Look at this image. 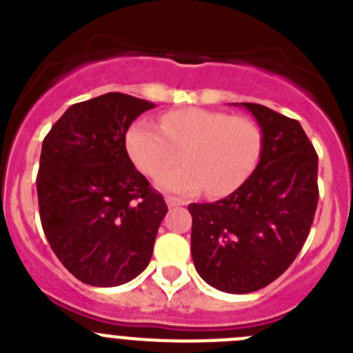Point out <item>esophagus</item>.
Masks as SVG:
<instances>
[{"label": "esophagus", "instance_id": "esophagus-1", "mask_svg": "<svg viewBox=\"0 0 353 353\" xmlns=\"http://www.w3.org/2000/svg\"><path fill=\"white\" fill-rule=\"evenodd\" d=\"M166 205L168 207H180V205H183V201L179 198H174V196H166Z\"/></svg>", "mask_w": 353, "mask_h": 353}]
</instances>
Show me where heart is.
I'll use <instances>...</instances> for the list:
<instances>
[{"label":"heart","mask_w":353,"mask_h":353,"mask_svg":"<svg viewBox=\"0 0 353 353\" xmlns=\"http://www.w3.org/2000/svg\"><path fill=\"white\" fill-rule=\"evenodd\" d=\"M127 154L138 170L157 176L179 160L186 164L157 179L164 191L183 196H226L236 191L256 170L263 136L256 121L203 108H183L161 118L134 121L125 136Z\"/></svg>","instance_id":"1"}]
</instances>
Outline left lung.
<instances>
[{
    "label": "left lung",
    "instance_id": "obj_1",
    "mask_svg": "<svg viewBox=\"0 0 353 353\" xmlns=\"http://www.w3.org/2000/svg\"><path fill=\"white\" fill-rule=\"evenodd\" d=\"M263 136L256 170L214 203H191L192 261L205 283L226 293L270 285L297 258L318 205V155L297 120L235 102Z\"/></svg>",
    "mask_w": 353,
    "mask_h": 353
}]
</instances>
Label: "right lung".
Returning <instances> with one entry per match:
<instances>
[{
  "instance_id": "add662e5",
  "label": "right lung",
  "mask_w": 353,
  "mask_h": 353,
  "mask_svg": "<svg viewBox=\"0 0 353 353\" xmlns=\"http://www.w3.org/2000/svg\"><path fill=\"white\" fill-rule=\"evenodd\" d=\"M155 104L104 93L74 104L42 143L40 221L65 269L92 286L132 281L148 267L168 207L134 168L130 123Z\"/></svg>"
}]
</instances>
